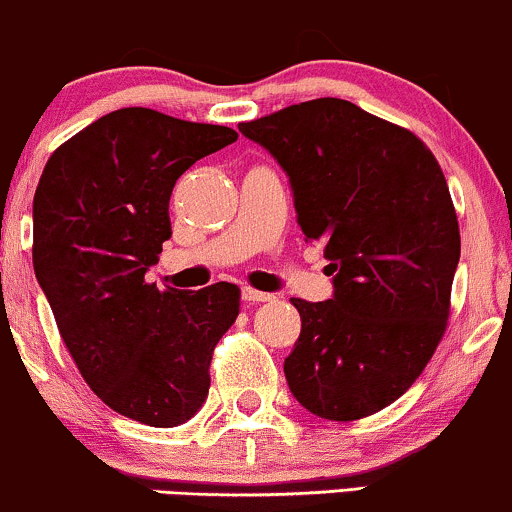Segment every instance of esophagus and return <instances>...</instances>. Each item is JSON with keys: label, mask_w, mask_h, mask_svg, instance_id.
<instances>
[{"label": "esophagus", "mask_w": 512, "mask_h": 512, "mask_svg": "<svg viewBox=\"0 0 512 512\" xmlns=\"http://www.w3.org/2000/svg\"><path fill=\"white\" fill-rule=\"evenodd\" d=\"M241 298H244V302H249V305H254V302H271L273 295L261 293V290H254V288H244L241 290Z\"/></svg>", "instance_id": "obj_1"}]
</instances>
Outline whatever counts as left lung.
<instances>
[{"label": "left lung", "instance_id": "obj_1", "mask_svg": "<svg viewBox=\"0 0 512 512\" xmlns=\"http://www.w3.org/2000/svg\"><path fill=\"white\" fill-rule=\"evenodd\" d=\"M288 173L305 241H324L334 298H293L302 329L285 378L302 408L361 420L417 381L447 332L461 254L447 180L425 141L320 97L254 122Z\"/></svg>", "mask_w": 512, "mask_h": 512}]
</instances>
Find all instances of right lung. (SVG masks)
I'll return each mask as SVG.
<instances>
[{"instance_id":"right-lung-1","label":"right lung","mask_w":512,"mask_h":512,"mask_svg":"<svg viewBox=\"0 0 512 512\" xmlns=\"http://www.w3.org/2000/svg\"><path fill=\"white\" fill-rule=\"evenodd\" d=\"M236 139L124 107L60 144L38 180L31 254L60 337L97 398L144 425H183L202 408L214 346L239 315L234 283L190 293L146 280L170 239L175 180Z\"/></svg>"}]
</instances>
